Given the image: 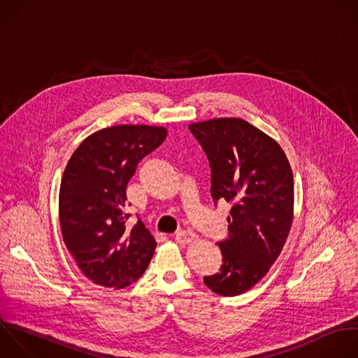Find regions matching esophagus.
<instances>
[{"mask_svg":"<svg viewBox=\"0 0 358 358\" xmlns=\"http://www.w3.org/2000/svg\"><path fill=\"white\" fill-rule=\"evenodd\" d=\"M176 242L180 243V245H187V243H192L194 239H196V234L189 231V229H185V231H179L175 236Z\"/></svg>","mask_w":358,"mask_h":358,"instance_id":"34e87169","label":"esophagus"}]
</instances>
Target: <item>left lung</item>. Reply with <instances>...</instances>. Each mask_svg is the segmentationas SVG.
I'll list each match as a JSON object with an SVG mask.
<instances>
[{
  "mask_svg": "<svg viewBox=\"0 0 358 358\" xmlns=\"http://www.w3.org/2000/svg\"><path fill=\"white\" fill-rule=\"evenodd\" d=\"M211 169L214 204L228 201V238L218 242L220 271L206 285L224 296L243 294L277 260L294 214V178L281 147L262 130L236 117L189 126Z\"/></svg>",
  "mask_w": 358,
  "mask_h": 358,
  "instance_id": "obj_1",
  "label": "left lung"
}]
</instances>
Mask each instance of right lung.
I'll use <instances>...</instances> for the list:
<instances>
[{
    "label": "right lung",
    "instance_id": "right-lung-1",
    "mask_svg": "<svg viewBox=\"0 0 358 358\" xmlns=\"http://www.w3.org/2000/svg\"><path fill=\"white\" fill-rule=\"evenodd\" d=\"M166 129L113 126L87 137L71 155L59 196L64 243L95 284L123 288L148 267L157 242L138 220L127 224L126 189L138 162L166 138Z\"/></svg>",
    "mask_w": 358,
    "mask_h": 358
}]
</instances>
